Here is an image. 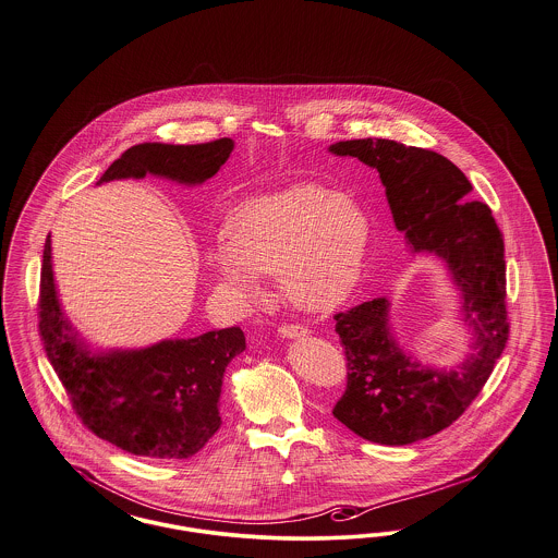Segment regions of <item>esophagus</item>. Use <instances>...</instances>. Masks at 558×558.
<instances>
[{"label":"esophagus","mask_w":558,"mask_h":558,"mask_svg":"<svg viewBox=\"0 0 558 558\" xmlns=\"http://www.w3.org/2000/svg\"><path fill=\"white\" fill-rule=\"evenodd\" d=\"M278 335L284 339H294V337H305L307 328H303L301 324H280L278 326Z\"/></svg>","instance_id":"esophagus-1"}]
</instances>
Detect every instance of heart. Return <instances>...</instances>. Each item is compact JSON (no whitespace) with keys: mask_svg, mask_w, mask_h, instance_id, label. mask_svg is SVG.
<instances>
[{"mask_svg":"<svg viewBox=\"0 0 558 558\" xmlns=\"http://www.w3.org/2000/svg\"><path fill=\"white\" fill-rule=\"evenodd\" d=\"M368 236V217L351 196L301 184L240 205L209 259L244 299L259 296V276H280L296 307L328 312L355 289Z\"/></svg>","mask_w":558,"mask_h":558,"instance_id":"obj_1","label":"heart"}]
</instances>
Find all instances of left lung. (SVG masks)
Instances as JSON below:
<instances>
[{"mask_svg":"<svg viewBox=\"0 0 558 558\" xmlns=\"http://www.w3.org/2000/svg\"><path fill=\"white\" fill-rule=\"evenodd\" d=\"M328 150L378 171L399 232L414 253L444 259L462 294V319L473 330L466 357L435 371L399 349L385 296L335 316L347 357L345 393L332 408L335 418L374 444H414L464 414L505 351L510 324L502 232L485 203L469 201L466 175L439 153L380 137L337 142Z\"/></svg>","mask_w":558,"mask_h":558,"instance_id":"obj_1","label":"left lung"}]
</instances>
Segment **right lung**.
I'll return each mask as SVG.
<instances>
[{
  "mask_svg": "<svg viewBox=\"0 0 558 558\" xmlns=\"http://www.w3.org/2000/svg\"><path fill=\"white\" fill-rule=\"evenodd\" d=\"M232 150L230 137L192 146L137 144L108 167L98 184L140 180L146 173L187 186L203 184ZM37 310L46 355L75 414L94 435L133 456L182 460L203 450L217 433L223 372L246 347L239 326L187 341L96 353L62 316L53 287L50 236L44 246Z\"/></svg>",
  "mask_w": 558,
  "mask_h": 558,
  "instance_id": "add662e5",
  "label": "right lung"
}]
</instances>
